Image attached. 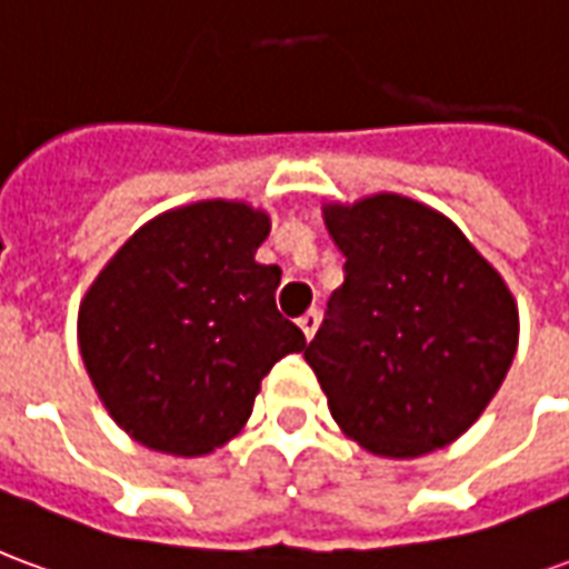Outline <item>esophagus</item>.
I'll use <instances>...</instances> for the list:
<instances>
[{
    "mask_svg": "<svg viewBox=\"0 0 569 569\" xmlns=\"http://www.w3.org/2000/svg\"><path fill=\"white\" fill-rule=\"evenodd\" d=\"M298 326H301V332H305V338L310 341V338L317 335V329H320V313H317V310H308V313L298 320Z\"/></svg>",
    "mask_w": 569,
    "mask_h": 569,
    "instance_id": "obj_1",
    "label": "esophagus"
}]
</instances>
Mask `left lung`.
I'll use <instances>...</instances> for the list:
<instances>
[{"instance_id":"8db88e82","label":"left lung","mask_w":569,"mask_h":569,"mask_svg":"<svg viewBox=\"0 0 569 569\" xmlns=\"http://www.w3.org/2000/svg\"><path fill=\"white\" fill-rule=\"evenodd\" d=\"M345 283L305 350L329 411L378 457H423L460 439L500 390L518 308L457 224L402 194L326 203Z\"/></svg>"}]
</instances>
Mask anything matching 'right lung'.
Returning a JSON list of instances; mask_svg holds the SVG:
<instances>
[{
	"label": "right lung",
	"mask_w": 569,
	"mask_h": 569,
	"mask_svg": "<svg viewBox=\"0 0 569 569\" xmlns=\"http://www.w3.org/2000/svg\"><path fill=\"white\" fill-rule=\"evenodd\" d=\"M271 231L243 200L161 212L97 273L79 308V350L106 411L151 451L200 457L252 415L261 378L305 332L277 310Z\"/></svg>",
	"instance_id": "1"
}]
</instances>
